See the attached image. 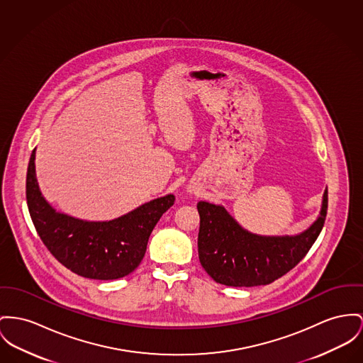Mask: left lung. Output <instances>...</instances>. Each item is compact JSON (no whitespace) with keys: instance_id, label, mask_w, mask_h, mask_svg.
Wrapping results in <instances>:
<instances>
[{"instance_id":"left-lung-1","label":"left lung","mask_w":363,"mask_h":363,"mask_svg":"<svg viewBox=\"0 0 363 363\" xmlns=\"http://www.w3.org/2000/svg\"><path fill=\"white\" fill-rule=\"evenodd\" d=\"M199 213L198 257L221 285L250 288L268 285L297 266L322 231L328 211L325 189L314 223L294 235H259L245 230L223 205L196 203Z\"/></svg>"}]
</instances>
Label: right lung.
I'll return each mask as SVG.
<instances>
[{"instance_id": "obj_1", "label": "right lung", "mask_w": 363, "mask_h": 363, "mask_svg": "<svg viewBox=\"0 0 363 363\" xmlns=\"http://www.w3.org/2000/svg\"><path fill=\"white\" fill-rule=\"evenodd\" d=\"M27 206L34 227L49 252L70 271L110 281L133 272L145 257L147 242L174 195L151 199L111 220H84L56 211L43 195L35 174V148L26 179Z\"/></svg>"}]
</instances>
